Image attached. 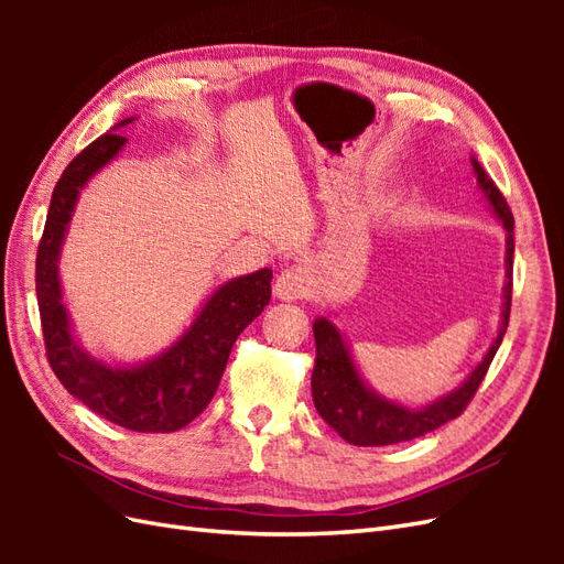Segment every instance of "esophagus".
Here are the masks:
<instances>
[{
    "instance_id": "1",
    "label": "esophagus",
    "mask_w": 564,
    "mask_h": 564,
    "mask_svg": "<svg viewBox=\"0 0 564 564\" xmlns=\"http://www.w3.org/2000/svg\"><path fill=\"white\" fill-rule=\"evenodd\" d=\"M311 292V275L303 268H289L272 284V294L280 301H299Z\"/></svg>"
}]
</instances>
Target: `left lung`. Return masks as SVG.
Instances as JSON below:
<instances>
[{"mask_svg":"<svg viewBox=\"0 0 564 564\" xmlns=\"http://www.w3.org/2000/svg\"><path fill=\"white\" fill-rule=\"evenodd\" d=\"M473 176L477 181V191L482 193L489 212L499 220L506 230V284L501 294V319L497 338L491 340L485 357L475 365V369L458 383L454 390L440 395L437 400L409 406L404 402L390 400L373 388L365 377L360 367H357L348 338L340 334V329L329 317H317L313 322L315 346H317V360L313 369V402L319 416L327 421L332 429L344 437L350 445L357 447H386L398 445L431 433L447 421L456 419L464 412L470 398L475 395L477 386L482 383L485 373L497 355L503 334L508 329V315H510V289H513V214H510L503 195L494 181L485 174L482 164L470 158Z\"/></svg>","mask_w":564,"mask_h":564,"instance_id":"8db88e82","label":"left lung"}]
</instances>
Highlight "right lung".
Wrapping results in <instances>:
<instances>
[{"mask_svg": "<svg viewBox=\"0 0 564 564\" xmlns=\"http://www.w3.org/2000/svg\"><path fill=\"white\" fill-rule=\"evenodd\" d=\"M135 119H122L84 148L58 178L37 251V303L48 365L73 398L122 429L174 433L212 402L237 336L270 303L272 270L214 286L172 344L141 362H108L82 346L63 303L61 253L82 191L124 150L122 129Z\"/></svg>", "mask_w": 564, "mask_h": 564, "instance_id": "1", "label": "right lung"}]
</instances>
